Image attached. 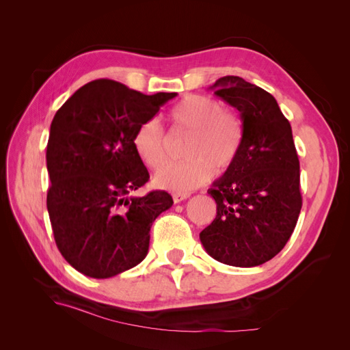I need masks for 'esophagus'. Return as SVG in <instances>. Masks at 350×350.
<instances>
[{"mask_svg": "<svg viewBox=\"0 0 350 350\" xmlns=\"http://www.w3.org/2000/svg\"><path fill=\"white\" fill-rule=\"evenodd\" d=\"M189 196H191V193H174L172 198H174L175 203H181V201L187 200Z\"/></svg>", "mask_w": 350, "mask_h": 350, "instance_id": "1", "label": "esophagus"}]
</instances>
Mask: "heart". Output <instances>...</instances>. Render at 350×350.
I'll list each match as a JSON object with an SVG mask.
<instances>
[{
	"mask_svg": "<svg viewBox=\"0 0 350 350\" xmlns=\"http://www.w3.org/2000/svg\"><path fill=\"white\" fill-rule=\"evenodd\" d=\"M169 121L179 133L189 134L183 162L159 169L153 183L159 188L188 193L217 172H225L239 154L243 124L239 115L224 109L221 103L206 94H188L169 111ZM133 147L140 161L150 169L166 159V139L157 118L143 121L133 135Z\"/></svg>",
	"mask_w": 350,
	"mask_h": 350,
	"instance_id": "1",
	"label": "heart"
}]
</instances>
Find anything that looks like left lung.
Instances as JSON below:
<instances>
[{
	"label": "left lung",
	"mask_w": 350,
	"mask_h": 350,
	"mask_svg": "<svg viewBox=\"0 0 350 350\" xmlns=\"http://www.w3.org/2000/svg\"><path fill=\"white\" fill-rule=\"evenodd\" d=\"M210 89L239 111L243 142L234 165L207 191L217 213L200 241L220 262L256 267L283 250L301 213L292 129L276 99L256 84L226 76Z\"/></svg>",
	"instance_id": "8db88e82"
}]
</instances>
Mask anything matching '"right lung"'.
I'll return each instance as SVG.
<instances>
[{
	"mask_svg": "<svg viewBox=\"0 0 350 350\" xmlns=\"http://www.w3.org/2000/svg\"><path fill=\"white\" fill-rule=\"evenodd\" d=\"M176 93L147 96L122 83L84 84L57 111L46 146V207L57 247L84 276L108 279L140 264L166 191L133 197L149 181L133 135Z\"/></svg>",
	"mask_w": 350,
	"mask_h": 350,
	"instance_id": "obj_1",
	"label": "right lung"
}]
</instances>
